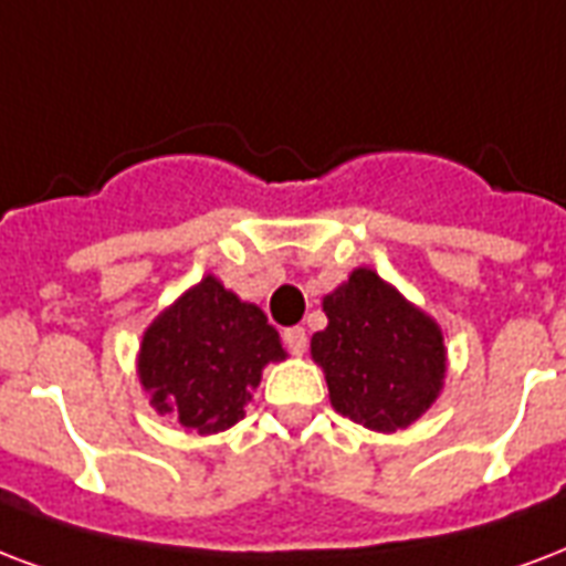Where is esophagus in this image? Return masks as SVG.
<instances>
[{
  "mask_svg": "<svg viewBox=\"0 0 566 566\" xmlns=\"http://www.w3.org/2000/svg\"><path fill=\"white\" fill-rule=\"evenodd\" d=\"M284 347L293 353V356H302L305 353V347H308V335H305V329L302 326H291V329H284Z\"/></svg>",
  "mask_w": 566,
  "mask_h": 566,
  "instance_id": "obj_1",
  "label": "esophagus"
}]
</instances>
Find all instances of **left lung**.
Listing matches in <instances>:
<instances>
[{
  "label": "left lung",
  "mask_w": 566,
  "mask_h": 566,
  "mask_svg": "<svg viewBox=\"0 0 566 566\" xmlns=\"http://www.w3.org/2000/svg\"><path fill=\"white\" fill-rule=\"evenodd\" d=\"M326 329L314 332L312 359L323 368L335 412L395 433L416 424L446 386L442 326L370 266L323 296Z\"/></svg>",
  "instance_id": "1"
}]
</instances>
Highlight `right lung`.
I'll return each instance as SVG.
<instances>
[{
	"label": "right lung",
	"instance_id": "1",
	"mask_svg": "<svg viewBox=\"0 0 566 566\" xmlns=\"http://www.w3.org/2000/svg\"><path fill=\"white\" fill-rule=\"evenodd\" d=\"M287 353L266 314L216 275H205L154 317L139 344L136 374L159 416L210 437L234 427L270 361Z\"/></svg>",
	"mask_w": 566,
	"mask_h": 566
}]
</instances>
